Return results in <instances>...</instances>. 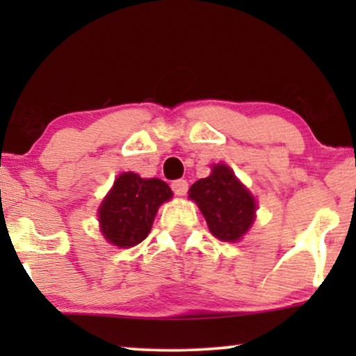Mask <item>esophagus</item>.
<instances>
[{"label":"esophagus","mask_w":356,"mask_h":356,"mask_svg":"<svg viewBox=\"0 0 356 356\" xmlns=\"http://www.w3.org/2000/svg\"><path fill=\"white\" fill-rule=\"evenodd\" d=\"M172 191L175 195H186L187 191H188V182L186 179H177V181L172 182Z\"/></svg>","instance_id":"34e87169"}]
</instances>
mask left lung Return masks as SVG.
<instances>
[{
	"mask_svg": "<svg viewBox=\"0 0 356 356\" xmlns=\"http://www.w3.org/2000/svg\"><path fill=\"white\" fill-rule=\"evenodd\" d=\"M188 193L218 239L236 243L252 225L254 197L225 164L213 165V172L193 184Z\"/></svg>",
	"mask_w": 356,
	"mask_h": 356,
	"instance_id": "1",
	"label": "left lung"
}]
</instances>
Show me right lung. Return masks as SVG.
<instances>
[{
	"label": "right lung",
	"mask_w": 356,
	"mask_h": 356,
	"mask_svg": "<svg viewBox=\"0 0 356 356\" xmlns=\"http://www.w3.org/2000/svg\"><path fill=\"white\" fill-rule=\"evenodd\" d=\"M172 197L161 179H141L138 174L118 175L99 208L102 234L118 248H134L149 234L161 203Z\"/></svg>",
	"instance_id": "obj_1"
}]
</instances>
